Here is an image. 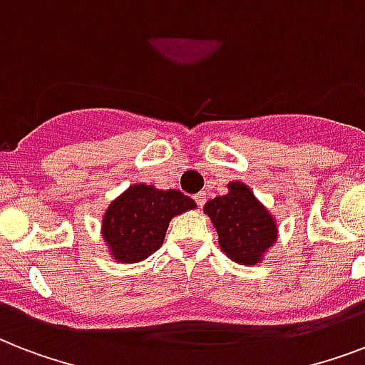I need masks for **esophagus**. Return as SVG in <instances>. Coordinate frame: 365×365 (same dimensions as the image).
<instances>
[{
  "label": "esophagus",
  "instance_id": "esophagus-1",
  "mask_svg": "<svg viewBox=\"0 0 365 365\" xmlns=\"http://www.w3.org/2000/svg\"><path fill=\"white\" fill-rule=\"evenodd\" d=\"M195 202H197V206L199 208H202V205L206 202V193H197L195 195Z\"/></svg>",
  "mask_w": 365,
  "mask_h": 365
}]
</instances>
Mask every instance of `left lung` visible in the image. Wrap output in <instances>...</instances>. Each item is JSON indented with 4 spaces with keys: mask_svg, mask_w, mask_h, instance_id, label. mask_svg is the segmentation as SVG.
Returning a JSON list of instances; mask_svg holds the SVG:
<instances>
[{
    "mask_svg": "<svg viewBox=\"0 0 365 365\" xmlns=\"http://www.w3.org/2000/svg\"><path fill=\"white\" fill-rule=\"evenodd\" d=\"M205 212L220 237V246L240 265H255L277 240V223L248 185L229 183V193L206 202Z\"/></svg>",
    "mask_w": 365,
    "mask_h": 365,
    "instance_id": "obj_1",
    "label": "left lung"
}]
</instances>
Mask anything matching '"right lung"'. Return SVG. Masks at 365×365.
Segmentation results:
<instances>
[{
  "mask_svg": "<svg viewBox=\"0 0 365 365\" xmlns=\"http://www.w3.org/2000/svg\"><path fill=\"white\" fill-rule=\"evenodd\" d=\"M195 200L176 189L160 191L138 183L108 206L102 237L111 248V257L136 263L163 246L168 223L174 216L195 208Z\"/></svg>",
  "mask_w": 365,
  "mask_h": 365,
  "instance_id": "add662e5",
  "label": "right lung"
}]
</instances>
